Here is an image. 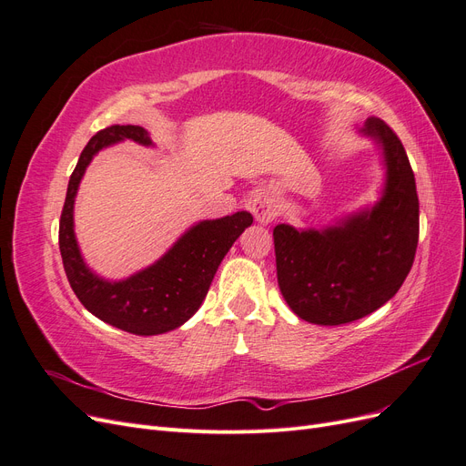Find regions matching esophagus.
<instances>
[{"label":"esophagus","instance_id":"obj_1","mask_svg":"<svg viewBox=\"0 0 466 466\" xmlns=\"http://www.w3.org/2000/svg\"><path fill=\"white\" fill-rule=\"evenodd\" d=\"M250 211L262 225L272 223L279 214V204L270 190H257L250 198Z\"/></svg>","mask_w":466,"mask_h":466}]
</instances>
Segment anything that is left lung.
<instances>
[{
    "label": "left lung",
    "instance_id": "8db88e82",
    "mask_svg": "<svg viewBox=\"0 0 466 466\" xmlns=\"http://www.w3.org/2000/svg\"><path fill=\"white\" fill-rule=\"evenodd\" d=\"M380 153L383 187L373 204L322 228H274L278 286L299 319L338 327L371 315L410 272L420 229L416 180L389 126L370 116L358 130Z\"/></svg>",
    "mask_w": 466,
    "mask_h": 466
}]
</instances>
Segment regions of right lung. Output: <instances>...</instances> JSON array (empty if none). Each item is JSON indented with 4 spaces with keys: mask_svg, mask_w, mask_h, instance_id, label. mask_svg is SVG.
<instances>
[{
    "mask_svg": "<svg viewBox=\"0 0 466 466\" xmlns=\"http://www.w3.org/2000/svg\"><path fill=\"white\" fill-rule=\"evenodd\" d=\"M130 139L153 147L142 126H110L96 132L81 151L69 177L60 218V252L69 286L91 315L137 336L165 334L182 327L204 303L221 260L241 233L252 225L248 211L218 219H202L182 233L153 264L122 279L98 276L81 255L74 229L76 196L93 157L110 146Z\"/></svg>",
    "mask_w": 466,
    "mask_h": 466,
    "instance_id": "obj_1",
    "label": "right lung"
}]
</instances>
